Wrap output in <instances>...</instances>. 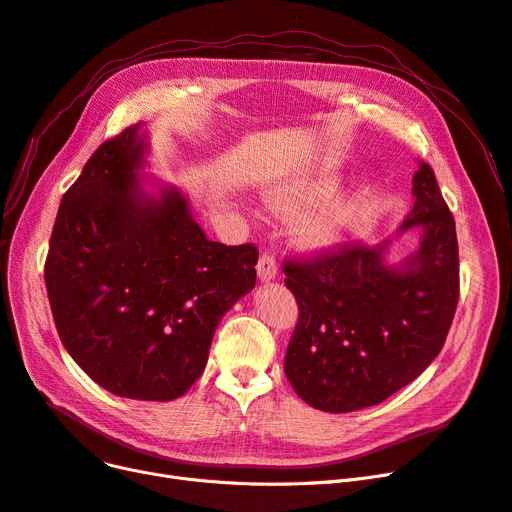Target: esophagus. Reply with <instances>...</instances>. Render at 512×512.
<instances>
[{
  "label": "esophagus",
  "mask_w": 512,
  "mask_h": 512,
  "mask_svg": "<svg viewBox=\"0 0 512 512\" xmlns=\"http://www.w3.org/2000/svg\"><path fill=\"white\" fill-rule=\"evenodd\" d=\"M257 274L261 280H274L278 276V261H276V255L270 253V251H263L259 255V261H257Z\"/></svg>",
  "instance_id": "obj_1"
}]
</instances>
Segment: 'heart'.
I'll return each instance as SVG.
<instances>
[{
  "instance_id": "b5f03b06",
  "label": "heart",
  "mask_w": 512,
  "mask_h": 512,
  "mask_svg": "<svg viewBox=\"0 0 512 512\" xmlns=\"http://www.w3.org/2000/svg\"><path fill=\"white\" fill-rule=\"evenodd\" d=\"M339 188L337 175L328 171H316L297 180H282L268 188V203L274 213L284 217H299L295 234L305 247H330L339 242L358 211V198L355 196H333ZM329 201L326 202L325 198ZM321 207L318 208L317 205ZM315 211L311 212L310 209ZM308 215L305 216L304 213Z\"/></svg>"
}]
</instances>
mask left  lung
I'll use <instances>...</instances> for the list:
<instances>
[{
    "label": "left lung",
    "instance_id": "obj_1",
    "mask_svg": "<svg viewBox=\"0 0 512 512\" xmlns=\"http://www.w3.org/2000/svg\"><path fill=\"white\" fill-rule=\"evenodd\" d=\"M414 207L399 228H422L420 247L387 265V242H341L282 263L299 320L284 372L305 404L353 412L385 402L412 383L446 343L458 295V240L435 173L420 163Z\"/></svg>",
    "mask_w": 512,
    "mask_h": 512
}]
</instances>
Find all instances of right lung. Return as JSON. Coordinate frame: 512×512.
<instances>
[{
    "label": "right lung",
    "instance_id": "1",
    "mask_svg": "<svg viewBox=\"0 0 512 512\" xmlns=\"http://www.w3.org/2000/svg\"><path fill=\"white\" fill-rule=\"evenodd\" d=\"M140 123L98 146L64 192L46 288L64 349L106 391L169 402L203 374L213 332L255 286V244L213 242L186 198L144 194Z\"/></svg>",
    "mask_w": 512,
    "mask_h": 512
}]
</instances>
